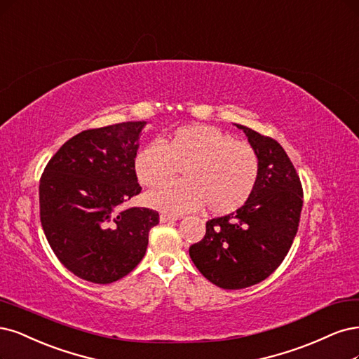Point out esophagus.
Wrapping results in <instances>:
<instances>
[{
  "instance_id": "obj_1",
  "label": "esophagus",
  "mask_w": 359,
  "mask_h": 359,
  "mask_svg": "<svg viewBox=\"0 0 359 359\" xmlns=\"http://www.w3.org/2000/svg\"><path fill=\"white\" fill-rule=\"evenodd\" d=\"M178 219V217H174V215H168V214H162L160 215V222H174V221H177Z\"/></svg>"
}]
</instances>
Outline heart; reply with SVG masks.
Listing matches in <instances>:
<instances>
[{"mask_svg":"<svg viewBox=\"0 0 359 359\" xmlns=\"http://www.w3.org/2000/svg\"><path fill=\"white\" fill-rule=\"evenodd\" d=\"M182 170L181 181L166 182L144 194L157 211L181 215L205 205L214 214H230L250 199L258 180L254 148L214 126L191 125L153 141L135 158L141 184L157 185Z\"/></svg>","mask_w":359,"mask_h":359,"instance_id":"obj_1","label":"heart"}]
</instances>
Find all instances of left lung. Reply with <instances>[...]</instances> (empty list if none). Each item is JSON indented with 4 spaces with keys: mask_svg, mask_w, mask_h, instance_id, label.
<instances>
[{
    "mask_svg": "<svg viewBox=\"0 0 359 359\" xmlns=\"http://www.w3.org/2000/svg\"><path fill=\"white\" fill-rule=\"evenodd\" d=\"M236 128L258 156L255 189L236 211L209 219L205 238L189 250L201 273L224 290L251 287L273 273L291 248L303 206L300 178L280 144Z\"/></svg>",
    "mask_w": 359,
    "mask_h": 359,
    "instance_id": "8db88e82",
    "label": "left lung"
}]
</instances>
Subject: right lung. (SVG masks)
<instances>
[{
    "label": "right lung",
    "instance_id": "1",
    "mask_svg": "<svg viewBox=\"0 0 359 359\" xmlns=\"http://www.w3.org/2000/svg\"><path fill=\"white\" fill-rule=\"evenodd\" d=\"M147 121L84 130L62 145L40 180V218L53 252L93 283L126 276L145 255L158 214L120 205L141 193L135 157Z\"/></svg>",
    "mask_w": 359,
    "mask_h": 359
}]
</instances>
